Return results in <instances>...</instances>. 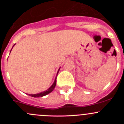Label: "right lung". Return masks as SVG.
<instances>
[{"mask_svg": "<svg viewBox=\"0 0 124 124\" xmlns=\"http://www.w3.org/2000/svg\"><path fill=\"white\" fill-rule=\"evenodd\" d=\"M14 46H15V44L14 45L13 47H14ZM13 47H12V48H13ZM11 50H12V49L11 50ZM11 52H10V53H11ZM60 68H59L58 71H57V74H56V78H55L54 82H53V84H52V85L48 89H47V90H46V91H43V92H40V93H36V94H28L29 95L31 96V97H35V98H37V97H44V96L47 95V94H48V93H50V92H52V91H53V89H54L55 86H56V78H57V74H58Z\"/></svg>", "mask_w": 124, "mask_h": 124, "instance_id": "obj_1", "label": "right lung"}]
</instances>
